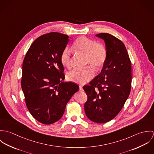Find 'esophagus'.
<instances>
[{
	"instance_id": "esophagus-1",
	"label": "esophagus",
	"mask_w": 154,
	"mask_h": 154,
	"mask_svg": "<svg viewBox=\"0 0 154 154\" xmlns=\"http://www.w3.org/2000/svg\"><path fill=\"white\" fill-rule=\"evenodd\" d=\"M79 90H80L81 91H84V89H83L82 86H79Z\"/></svg>"
}]
</instances>
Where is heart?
Masks as SVG:
<instances>
[{"label":"heart","instance_id":"heart-1","mask_svg":"<svg viewBox=\"0 0 154 154\" xmlns=\"http://www.w3.org/2000/svg\"><path fill=\"white\" fill-rule=\"evenodd\" d=\"M72 49L75 52L84 54L86 56V64L100 70L105 65L107 59V50L104 44L84 36L78 38L74 42ZM60 62L66 67L72 66V54L70 49L66 48L60 55ZM95 70L92 67L80 69H75L68 73L69 81L84 85L94 77Z\"/></svg>","mask_w":154,"mask_h":154}]
</instances>
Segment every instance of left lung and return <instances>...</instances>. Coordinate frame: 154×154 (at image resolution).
<instances>
[{
  "label": "left lung",
  "instance_id": "1",
  "mask_svg": "<svg viewBox=\"0 0 154 154\" xmlns=\"http://www.w3.org/2000/svg\"><path fill=\"white\" fill-rule=\"evenodd\" d=\"M103 39L107 59L101 73L84 87L88 100L84 110L88 119L104 123L113 119L122 109L131 89V62L123 43L108 33L95 35Z\"/></svg>",
  "mask_w": 154,
  "mask_h": 154
}]
</instances>
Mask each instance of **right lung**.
Masks as SVG:
<instances>
[{
	"instance_id": "1",
	"label": "right lung",
	"mask_w": 154,
	"mask_h": 154,
	"mask_svg": "<svg viewBox=\"0 0 154 154\" xmlns=\"http://www.w3.org/2000/svg\"><path fill=\"white\" fill-rule=\"evenodd\" d=\"M69 36L52 32L41 35L31 45L22 64L21 87L26 107L32 117L44 125L61 119L66 104L79 86L63 82L60 55Z\"/></svg>"
}]
</instances>
